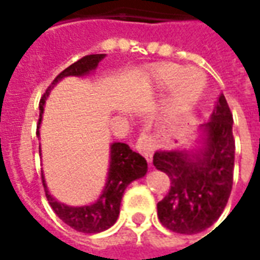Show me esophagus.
I'll use <instances>...</instances> for the list:
<instances>
[{
	"label": "esophagus",
	"mask_w": 260,
	"mask_h": 260,
	"mask_svg": "<svg viewBox=\"0 0 260 260\" xmlns=\"http://www.w3.org/2000/svg\"><path fill=\"white\" fill-rule=\"evenodd\" d=\"M136 149H138V152L141 153V154L145 156V158H146L149 163L152 161L153 147L149 139H146V138H139L138 142H136Z\"/></svg>",
	"instance_id": "esophagus-1"
}]
</instances>
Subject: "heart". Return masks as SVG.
<instances>
[{"instance_id":"1","label":"heart","mask_w":260,"mask_h":260,"mask_svg":"<svg viewBox=\"0 0 260 260\" xmlns=\"http://www.w3.org/2000/svg\"><path fill=\"white\" fill-rule=\"evenodd\" d=\"M146 83L153 89L167 87L166 106L169 113L181 114L199 100L206 86V78L199 69H182L178 65L166 64L153 69Z\"/></svg>"}]
</instances>
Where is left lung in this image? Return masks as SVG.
<instances>
[{"instance_id":"left-lung-1","label":"left lung","mask_w":260,"mask_h":260,"mask_svg":"<svg viewBox=\"0 0 260 260\" xmlns=\"http://www.w3.org/2000/svg\"><path fill=\"white\" fill-rule=\"evenodd\" d=\"M202 128L206 134L202 152L160 150L153 156L154 167L171 181L169 193L157 203L158 220L178 234H198L216 223L233 188V114L223 94Z\"/></svg>"}]
</instances>
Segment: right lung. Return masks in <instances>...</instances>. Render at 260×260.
I'll return each instance as SVG.
<instances>
[{
  "label": "right lung",
  "instance_id": "right-lung-1",
  "mask_svg": "<svg viewBox=\"0 0 260 260\" xmlns=\"http://www.w3.org/2000/svg\"><path fill=\"white\" fill-rule=\"evenodd\" d=\"M104 54H90L83 58L78 59L76 62L69 65L68 68L64 69L61 74L53 80V83L48 86L46 93L40 99V118L39 125L42 121V114L44 110V103L47 100L50 91L57 82L65 76H82L96 69L99 62L104 58ZM37 135H39V126H37ZM111 157H110V169H108V178L106 182V188L99 198V201L91 203L89 206L72 207L67 206L64 203H59L55 201L53 196L48 193V189L44 184V177L42 175L43 186L46 192L50 206L54 213L58 216L65 224L72 227L79 233L85 234H96L102 233L104 230L110 229L118 218L119 205L124 195L126 186L129 185L132 181L142 178L146 174L147 163L145 157H142L139 153L134 152L126 143H113L111 145Z\"/></svg>",
  "mask_w": 260,
  "mask_h": 260
}]
</instances>
